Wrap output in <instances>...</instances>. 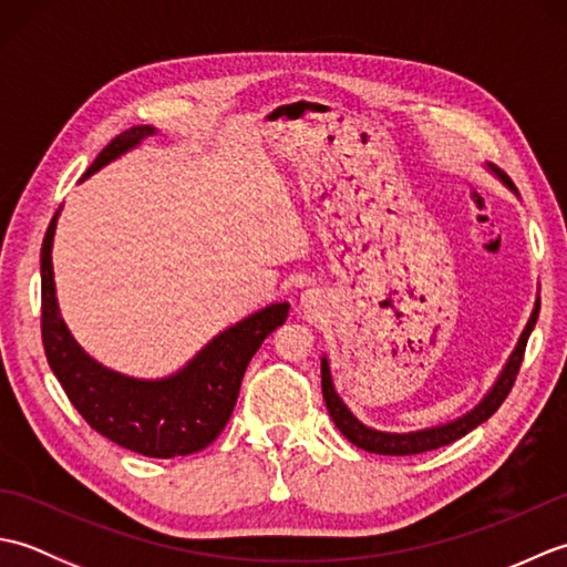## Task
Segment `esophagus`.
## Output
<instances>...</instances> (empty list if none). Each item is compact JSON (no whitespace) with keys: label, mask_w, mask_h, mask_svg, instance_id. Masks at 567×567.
Here are the masks:
<instances>
[{"label":"esophagus","mask_w":567,"mask_h":567,"mask_svg":"<svg viewBox=\"0 0 567 567\" xmlns=\"http://www.w3.org/2000/svg\"><path fill=\"white\" fill-rule=\"evenodd\" d=\"M299 305H302L305 311H319L321 307V295L317 290H307L299 297Z\"/></svg>","instance_id":"obj_1"}]
</instances>
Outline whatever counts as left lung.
I'll return each mask as SVG.
<instances>
[{
	"label": "left lung",
	"instance_id": "left-lung-1",
	"mask_svg": "<svg viewBox=\"0 0 567 567\" xmlns=\"http://www.w3.org/2000/svg\"><path fill=\"white\" fill-rule=\"evenodd\" d=\"M492 173L499 177L502 185H507L516 197H519V192H516L512 179L504 175L499 167L495 165H487ZM538 309H540V297H536L534 302V311L532 317H528L526 327L519 336V341H516L512 355L507 358V363H504L502 372L497 375L495 384L487 390V394L480 400L470 412H465L463 416H457L453 421H445V424L439 426H429V429H419V431H406V433H392V431H378L368 424H363L351 409L346 406V402L339 396L333 388V378H331V368H329V358L323 355L321 358V392H323V402H327L329 414L333 419L336 429H339L343 436L351 441L358 449H363L368 453H378V455H414V453H426L433 449H441V445H449L457 439H463L465 433L473 431L475 426L483 424L492 414L497 412L499 404L507 400V394L512 390V384L516 380V372L522 368V360H524V351H526V341L528 336H532L534 327H536V319H538Z\"/></svg>",
	"mask_w": 567,
	"mask_h": 567
}]
</instances>
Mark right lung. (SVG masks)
I'll return each instance as SVG.
<instances>
[{
	"mask_svg": "<svg viewBox=\"0 0 567 567\" xmlns=\"http://www.w3.org/2000/svg\"><path fill=\"white\" fill-rule=\"evenodd\" d=\"M153 134H158L153 126L124 131L97 155L82 179ZM58 216L60 209L48 224L41 248V333L48 365L68 400L94 431L134 453L175 457L207 449L231 419L250 358L282 327L290 305L275 302L236 321L173 375L155 380L124 375L84 351L60 317L51 256Z\"/></svg>",
	"mask_w": 567,
	"mask_h": 567,
	"instance_id": "obj_1",
	"label": "right lung"
}]
</instances>
